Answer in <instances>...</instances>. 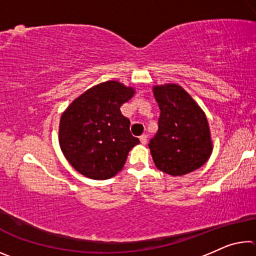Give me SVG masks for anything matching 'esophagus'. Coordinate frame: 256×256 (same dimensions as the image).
<instances>
[{"label": "esophagus", "instance_id": "obj_1", "mask_svg": "<svg viewBox=\"0 0 256 256\" xmlns=\"http://www.w3.org/2000/svg\"><path fill=\"white\" fill-rule=\"evenodd\" d=\"M140 142L142 144H146V142H148V136H146V134H142L140 136Z\"/></svg>", "mask_w": 256, "mask_h": 256}]
</instances>
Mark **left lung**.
<instances>
[{"instance_id":"obj_1","label":"left lung","mask_w":256,"mask_h":256,"mask_svg":"<svg viewBox=\"0 0 256 256\" xmlns=\"http://www.w3.org/2000/svg\"><path fill=\"white\" fill-rule=\"evenodd\" d=\"M154 94L160 110L158 132L149 144L156 167L172 176L198 170L214 149L204 112L178 84L154 86Z\"/></svg>"}]
</instances>
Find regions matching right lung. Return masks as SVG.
I'll list each match as a JSON object with an SVG mask.
<instances>
[{"mask_svg": "<svg viewBox=\"0 0 256 256\" xmlns=\"http://www.w3.org/2000/svg\"><path fill=\"white\" fill-rule=\"evenodd\" d=\"M136 90L118 81L94 86L76 98L60 120V150L76 172L108 180L123 170L128 151L140 144L120 107Z\"/></svg>", "mask_w": 256, "mask_h": 256, "instance_id": "add662e5", "label": "right lung"}]
</instances>
